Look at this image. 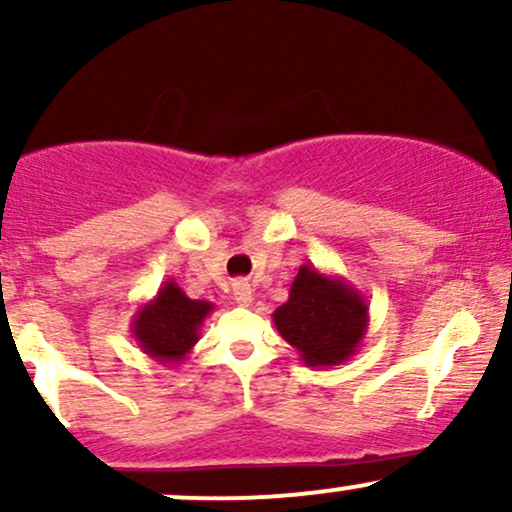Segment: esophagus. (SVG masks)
Returning <instances> with one entry per match:
<instances>
[{
  "mask_svg": "<svg viewBox=\"0 0 512 512\" xmlns=\"http://www.w3.org/2000/svg\"><path fill=\"white\" fill-rule=\"evenodd\" d=\"M233 301L238 305H250L252 303V286L248 281H233Z\"/></svg>",
  "mask_w": 512,
  "mask_h": 512,
  "instance_id": "obj_1",
  "label": "esophagus"
}]
</instances>
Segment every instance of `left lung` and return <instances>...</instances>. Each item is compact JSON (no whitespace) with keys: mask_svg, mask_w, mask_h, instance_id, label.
Masks as SVG:
<instances>
[{"mask_svg":"<svg viewBox=\"0 0 512 512\" xmlns=\"http://www.w3.org/2000/svg\"><path fill=\"white\" fill-rule=\"evenodd\" d=\"M272 320L305 366L330 368L349 361L361 346L368 332V303L344 276L303 264L289 301L274 310Z\"/></svg>","mask_w":512,"mask_h":512,"instance_id":"1","label":"left lung"}]
</instances>
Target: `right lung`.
I'll return each mask as SVG.
<instances>
[{
    "label": "right lung",
    "mask_w": 512,
    "mask_h": 512,
    "mask_svg": "<svg viewBox=\"0 0 512 512\" xmlns=\"http://www.w3.org/2000/svg\"><path fill=\"white\" fill-rule=\"evenodd\" d=\"M211 310L214 303L195 301L168 279L156 296L134 313L132 337L146 356L175 368L199 342V327Z\"/></svg>",
    "instance_id": "right-lung-1"
}]
</instances>
